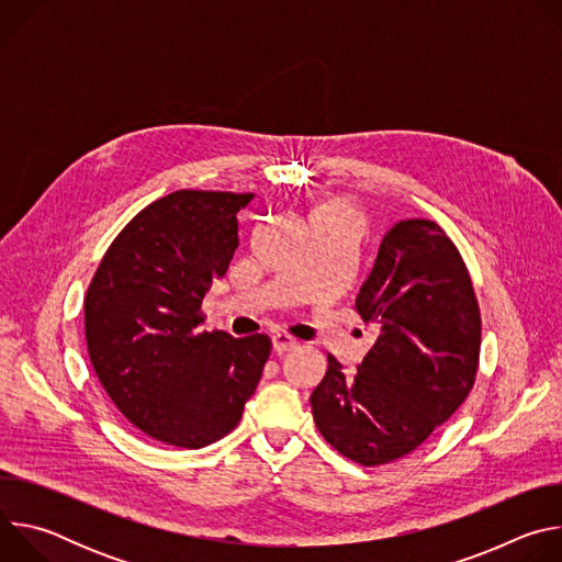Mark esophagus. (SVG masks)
<instances>
[{"mask_svg":"<svg viewBox=\"0 0 562 562\" xmlns=\"http://www.w3.org/2000/svg\"><path fill=\"white\" fill-rule=\"evenodd\" d=\"M271 345H273V351H276V353H286V351H291V349L297 347V340L291 338V336H286V334H276V336L271 338Z\"/></svg>","mask_w":562,"mask_h":562,"instance_id":"obj_1","label":"esophagus"}]
</instances>
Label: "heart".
<instances>
[{"label":"heart","mask_w":562,"mask_h":562,"mask_svg":"<svg viewBox=\"0 0 562 562\" xmlns=\"http://www.w3.org/2000/svg\"><path fill=\"white\" fill-rule=\"evenodd\" d=\"M311 224H334L349 231L351 235H358L362 228V217L353 204L345 200H329L313 211Z\"/></svg>","instance_id":"b5f03b06"}]
</instances>
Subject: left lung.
Returning <instances> with one entry per match:
<instances>
[{"instance_id":"8db88e82","label":"left lung","mask_w":562,"mask_h":562,"mask_svg":"<svg viewBox=\"0 0 562 562\" xmlns=\"http://www.w3.org/2000/svg\"><path fill=\"white\" fill-rule=\"evenodd\" d=\"M356 311L375 342L353 373L327 353L311 409L336 451L375 467L412 453L464 403L483 319L460 251L431 220H403L384 235Z\"/></svg>"}]
</instances>
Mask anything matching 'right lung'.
Segmentation results:
<instances>
[{
	"label": "right lung",
	"mask_w": 562,
	"mask_h": 562,
	"mask_svg": "<svg viewBox=\"0 0 562 562\" xmlns=\"http://www.w3.org/2000/svg\"><path fill=\"white\" fill-rule=\"evenodd\" d=\"M254 193L182 189L142 209L106 249L85 295L91 364L146 436L200 449L235 429L271 338L202 331V300L239 245Z\"/></svg>",
	"instance_id": "obj_1"
}]
</instances>
